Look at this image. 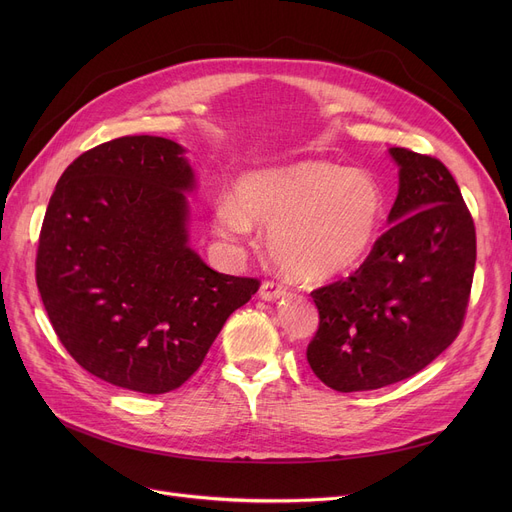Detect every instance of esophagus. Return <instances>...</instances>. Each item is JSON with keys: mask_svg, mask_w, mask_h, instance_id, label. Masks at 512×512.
<instances>
[{"mask_svg": "<svg viewBox=\"0 0 512 512\" xmlns=\"http://www.w3.org/2000/svg\"><path fill=\"white\" fill-rule=\"evenodd\" d=\"M259 297L263 301H278V299L286 297V288L278 282H263L259 288Z\"/></svg>", "mask_w": 512, "mask_h": 512, "instance_id": "esophagus-1", "label": "esophagus"}]
</instances>
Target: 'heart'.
<instances>
[{"label":"heart","mask_w":512,"mask_h":512,"mask_svg":"<svg viewBox=\"0 0 512 512\" xmlns=\"http://www.w3.org/2000/svg\"><path fill=\"white\" fill-rule=\"evenodd\" d=\"M384 191L369 172L303 159L242 174L236 195L224 193L213 228L242 240L255 224L270 226L267 247L290 280L328 282L359 265L378 240Z\"/></svg>","instance_id":"b5f03b06"}]
</instances>
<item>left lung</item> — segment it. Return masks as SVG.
I'll use <instances>...</instances> for the list:
<instances>
[{
  "instance_id": "8db88e82",
  "label": "left lung",
  "mask_w": 512,
  "mask_h": 512,
  "mask_svg": "<svg viewBox=\"0 0 512 512\" xmlns=\"http://www.w3.org/2000/svg\"><path fill=\"white\" fill-rule=\"evenodd\" d=\"M398 195L388 232L346 280L311 297L319 330L307 348L317 378L338 392L407 380L459 336L475 272V226L442 161L388 149Z\"/></svg>"
}]
</instances>
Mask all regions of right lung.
I'll list each match as a JSON object with an SVG mask.
<instances>
[{
    "label": "right lung",
    "instance_id": "right-lung-1",
    "mask_svg": "<svg viewBox=\"0 0 512 512\" xmlns=\"http://www.w3.org/2000/svg\"><path fill=\"white\" fill-rule=\"evenodd\" d=\"M184 155L149 134L83 153L41 228L37 286L53 330L80 367L132 392L180 388L259 288L213 272L191 247L197 176Z\"/></svg>",
    "mask_w": 512,
    "mask_h": 512
}]
</instances>
